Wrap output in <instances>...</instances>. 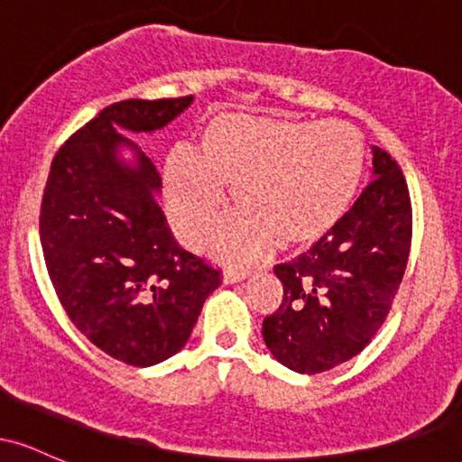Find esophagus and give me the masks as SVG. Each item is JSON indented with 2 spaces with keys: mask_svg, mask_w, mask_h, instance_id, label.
I'll return each instance as SVG.
<instances>
[{
  "mask_svg": "<svg viewBox=\"0 0 462 462\" xmlns=\"http://www.w3.org/2000/svg\"><path fill=\"white\" fill-rule=\"evenodd\" d=\"M247 275H249V272H236V269H226V272H224V282L226 284L241 282V280H245Z\"/></svg>",
  "mask_w": 462,
  "mask_h": 462,
  "instance_id": "1",
  "label": "esophagus"
}]
</instances>
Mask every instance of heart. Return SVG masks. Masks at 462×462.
Returning <instances> with one entry per match:
<instances>
[{"label":"heart","instance_id":"1","mask_svg":"<svg viewBox=\"0 0 462 462\" xmlns=\"http://www.w3.org/2000/svg\"><path fill=\"white\" fill-rule=\"evenodd\" d=\"M363 134L346 121L219 115L201 130L198 152L164 164V199L187 243L206 241L232 190L236 217L219 241L235 261L310 247L332 230L365 171Z\"/></svg>","mask_w":462,"mask_h":462}]
</instances>
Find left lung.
<instances>
[{
	"instance_id": "8db88e82",
	"label": "left lung",
	"mask_w": 462,
	"mask_h": 462,
	"mask_svg": "<svg viewBox=\"0 0 462 462\" xmlns=\"http://www.w3.org/2000/svg\"><path fill=\"white\" fill-rule=\"evenodd\" d=\"M374 180L343 219L295 261L275 264L282 304L263 338L284 367L321 374L365 349L404 278L412 236L411 195L400 164L380 147Z\"/></svg>"
}]
</instances>
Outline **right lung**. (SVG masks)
Masks as SVG:
<instances>
[{"label": "right lung", "mask_w": 462, "mask_h": 462, "mask_svg": "<svg viewBox=\"0 0 462 462\" xmlns=\"http://www.w3.org/2000/svg\"><path fill=\"white\" fill-rule=\"evenodd\" d=\"M193 104L125 99L104 108L51 161L41 245L62 309L93 346L132 367L184 347L221 272L178 245L156 195L161 176L121 134L161 130ZM121 146L135 153L130 165Z\"/></svg>", "instance_id": "obj_1"}]
</instances>
